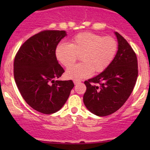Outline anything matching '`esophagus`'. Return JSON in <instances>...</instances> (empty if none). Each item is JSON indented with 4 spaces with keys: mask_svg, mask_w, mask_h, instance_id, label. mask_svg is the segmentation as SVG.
<instances>
[{
    "mask_svg": "<svg viewBox=\"0 0 150 150\" xmlns=\"http://www.w3.org/2000/svg\"><path fill=\"white\" fill-rule=\"evenodd\" d=\"M74 82V84H75V85H77V84H79V83H80V80H75L73 81Z\"/></svg>",
    "mask_w": 150,
    "mask_h": 150,
    "instance_id": "esophagus-1",
    "label": "esophagus"
}]
</instances>
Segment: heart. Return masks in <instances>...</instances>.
Segmentation results:
<instances>
[{
    "label": "heart",
    "mask_w": 150,
    "mask_h": 150,
    "mask_svg": "<svg viewBox=\"0 0 150 150\" xmlns=\"http://www.w3.org/2000/svg\"><path fill=\"white\" fill-rule=\"evenodd\" d=\"M118 50V43L112 37H103L92 32L74 36L70 44L60 43L56 49L58 61L69 68L78 59L81 63L67 70L65 75L71 80L86 78L104 71L109 66Z\"/></svg>",
    "instance_id": "obj_1"
}]
</instances>
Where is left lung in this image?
<instances>
[{
  "label": "left lung",
  "mask_w": 150,
  "mask_h": 150,
  "mask_svg": "<svg viewBox=\"0 0 150 150\" xmlns=\"http://www.w3.org/2000/svg\"><path fill=\"white\" fill-rule=\"evenodd\" d=\"M115 34L118 50L111 63L97 76L85 81L87 89L84 104L89 111L99 116L116 112L125 104L138 75L136 53L119 33Z\"/></svg>",
  "instance_id": "1"
}]
</instances>
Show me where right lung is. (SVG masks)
<instances>
[{
	"instance_id": "right-lung-1",
	"label": "right lung",
	"mask_w": 150,
	"mask_h": 150,
	"mask_svg": "<svg viewBox=\"0 0 150 150\" xmlns=\"http://www.w3.org/2000/svg\"><path fill=\"white\" fill-rule=\"evenodd\" d=\"M65 31L44 30L29 38L14 59V78L22 97L32 108L51 114L63 107L74 83L54 80L65 72L58 63L56 49Z\"/></svg>"
}]
</instances>
